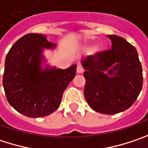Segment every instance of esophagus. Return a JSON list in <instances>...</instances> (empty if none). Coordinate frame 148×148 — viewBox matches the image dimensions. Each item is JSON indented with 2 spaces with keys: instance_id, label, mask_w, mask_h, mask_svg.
<instances>
[{
  "instance_id": "1",
  "label": "esophagus",
  "mask_w": 148,
  "mask_h": 148,
  "mask_svg": "<svg viewBox=\"0 0 148 148\" xmlns=\"http://www.w3.org/2000/svg\"><path fill=\"white\" fill-rule=\"evenodd\" d=\"M83 71H84V69L82 67V66L78 65L77 67V73H82Z\"/></svg>"
}]
</instances>
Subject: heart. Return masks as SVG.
<instances>
[{
	"mask_svg": "<svg viewBox=\"0 0 148 148\" xmlns=\"http://www.w3.org/2000/svg\"><path fill=\"white\" fill-rule=\"evenodd\" d=\"M101 50H102V47L101 46H97V47H95L93 49L92 52L93 53H98V52H100Z\"/></svg>",
	"mask_w": 148,
	"mask_h": 148,
	"instance_id": "obj_1",
	"label": "heart"
}]
</instances>
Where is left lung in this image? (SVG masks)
Here are the masks:
<instances>
[{
	"label": "left lung",
	"mask_w": 148,
	"mask_h": 148,
	"mask_svg": "<svg viewBox=\"0 0 148 148\" xmlns=\"http://www.w3.org/2000/svg\"><path fill=\"white\" fill-rule=\"evenodd\" d=\"M107 37L112 42L110 49L82 60L84 96L93 110L114 114L126 110L136 100L143 88V68L133 45L116 35Z\"/></svg>",
	"instance_id": "obj_1"
}]
</instances>
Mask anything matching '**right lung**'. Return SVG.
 <instances>
[{
    "label": "right lung",
    "instance_id": "1",
    "mask_svg": "<svg viewBox=\"0 0 148 148\" xmlns=\"http://www.w3.org/2000/svg\"><path fill=\"white\" fill-rule=\"evenodd\" d=\"M56 44L38 34H27L19 38L6 55L3 87L9 103L27 117H43L56 111L62 95L76 76L77 66L67 69H42L44 49Z\"/></svg>",
    "mask_w": 148,
    "mask_h": 148
}]
</instances>
